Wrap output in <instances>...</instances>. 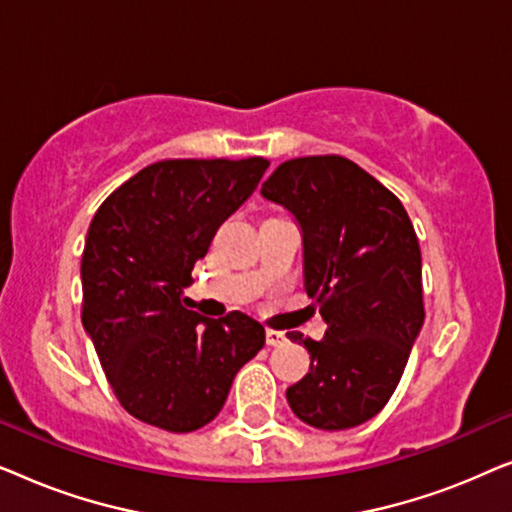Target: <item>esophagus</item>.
Here are the masks:
<instances>
[{
	"mask_svg": "<svg viewBox=\"0 0 512 512\" xmlns=\"http://www.w3.org/2000/svg\"><path fill=\"white\" fill-rule=\"evenodd\" d=\"M265 342H268L270 347H279L286 342V335L282 331H272V328H268V331H265Z\"/></svg>",
	"mask_w": 512,
	"mask_h": 512,
	"instance_id": "34e87169",
	"label": "esophagus"
}]
</instances>
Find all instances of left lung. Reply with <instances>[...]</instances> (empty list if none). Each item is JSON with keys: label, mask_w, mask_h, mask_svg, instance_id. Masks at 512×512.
Returning <instances> with one entry per match:
<instances>
[{"label": "left lung", "mask_w": 512, "mask_h": 512, "mask_svg": "<svg viewBox=\"0 0 512 512\" xmlns=\"http://www.w3.org/2000/svg\"><path fill=\"white\" fill-rule=\"evenodd\" d=\"M261 195L296 221L307 296L328 324L321 340L286 333L310 352L286 401L314 429H352L387 405L422 331L415 228L394 193L342 156L286 160Z\"/></svg>", "instance_id": "1"}]
</instances>
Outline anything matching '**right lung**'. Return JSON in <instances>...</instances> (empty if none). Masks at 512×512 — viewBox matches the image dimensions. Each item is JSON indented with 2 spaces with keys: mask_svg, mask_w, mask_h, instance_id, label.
<instances>
[{
  "mask_svg": "<svg viewBox=\"0 0 512 512\" xmlns=\"http://www.w3.org/2000/svg\"><path fill=\"white\" fill-rule=\"evenodd\" d=\"M268 167L263 158L160 160L116 188L90 221L83 328L116 398L139 422L202 429L221 412L237 370L265 345L254 317H202L184 307V289Z\"/></svg>",
  "mask_w": 512,
  "mask_h": 512,
  "instance_id": "right-lung-1",
  "label": "right lung"
}]
</instances>
